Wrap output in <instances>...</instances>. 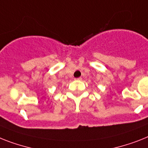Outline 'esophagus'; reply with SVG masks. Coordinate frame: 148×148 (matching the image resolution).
<instances>
[{
  "mask_svg": "<svg viewBox=\"0 0 148 148\" xmlns=\"http://www.w3.org/2000/svg\"><path fill=\"white\" fill-rule=\"evenodd\" d=\"M76 80H79V81H80V80H82V77H79V78H77V79H75Z\"/></svg>",
  "mask_w": 148,
  "mask_h": 148,
  "instance_id": "1",
  "label": "esophagus"
}]
</instances>
